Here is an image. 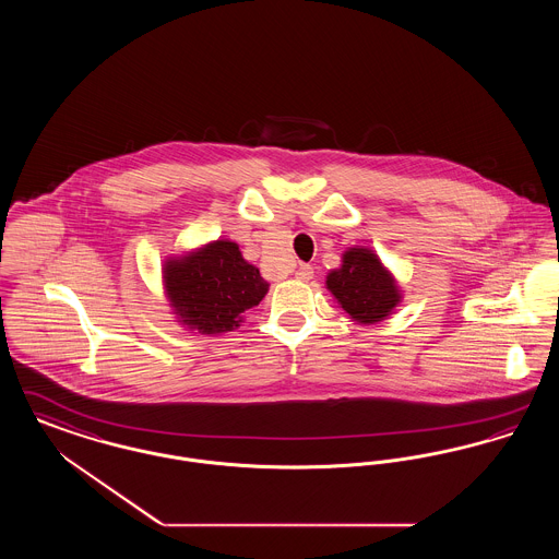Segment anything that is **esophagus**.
I'll return each instance as SVG.
<instances>
[{
  "label": "esophagus",
  "mask_w": 559,
  "mask_h": 559,
  "mask_svg": "<svg viewBox=\"0 0 559 559\" xmlns=\"http://www.w3.org/2000/svg\"><path fill=\"white\" fill-rule=\"evenodd\" d=\"M295 276H297L299 281H310V278L314 276V270H312V266H308V264H301V266L297 267Z\"/></svg>",
  "instance_id": "34e87169"
}]
</instances>
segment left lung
<instances>
[{
  "label": "left lung",
  "mask_w": 559,
  "mask_h": 559,
  "mask_svg": "<svg viewBox=\"0 0 559 559\" xmlns=\"http://www.w3.org/2000/svg\"><path fill=\"white\" fill-rule=\"evenodd\" d=\"M342 260V267L329 272L326 289L333 293L347 317L360 324L388 319L400 301L394 276L365 247L347 249Z\"/></svg>",
  "instance_id": "left-lung-1"
}]
</instances>
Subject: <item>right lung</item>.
I'll return each instance as SVG.
<instances>
[{"mask_svg": "<svg viewBox=\"0 0 559 559\" xmlns=\"http://www.w3.org/2000/svg\"><path fill=\"white\" fill-rule=\"evenodd\" d=\"M163 281L180 322L207 335L239 326L242 314L267 293L260 270L242 260L233 240H213L190 255L167 260Z\"/></svg>", "mask_w": 559, "mask_h": 559, "instance_id": "1", "label": "right lung"}]
</instances>
